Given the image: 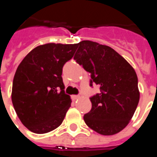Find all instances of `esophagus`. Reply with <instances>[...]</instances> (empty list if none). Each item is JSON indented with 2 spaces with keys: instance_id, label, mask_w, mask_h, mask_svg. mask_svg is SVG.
<instances>
[{
  "instance_id": "1",
  "label": "esophagus",
  "mask_w": 157,
  "mask_h": 157,
  "mask_svg": "<svg viewBox=\"0 0 157 157\" xmlns=\"http://www.w3.org/2000/svg\"><path fill=\"white\" fill-rule=\"evenodd\" d=\"M71 98H72V99H73V100H76V99H77V98H80V95H72L71 96Z\"/></svg>"
}]
</instances>
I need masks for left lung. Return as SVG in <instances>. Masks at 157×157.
Here are the masks:
<instances>
[{"instance_id": "8db88e82", "label": "left lung", "mask_w": 157, "mask_h": 157, "mask_svg": "<svg viewBox=\"0 0 157 157\" xmlns=\"http://www.w3.org/2000/svg\"><path fill=\"white\" fill-rule=\"evenodd\" d=\"M74 59L90 73V86L100 92L91 96L92 108L84 116L90 129L103 135H112L126 126L139 101L138 77L125 59L109 46L82 40Z\"/></svg>"}]
</instances>
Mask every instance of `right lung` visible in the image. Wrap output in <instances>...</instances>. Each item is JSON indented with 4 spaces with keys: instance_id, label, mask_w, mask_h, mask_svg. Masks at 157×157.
<instances>
[{
    "instance_id": "right-lung-1",
    "label": "right lung",
    "mask_w": 157,
    "mask_h": 157,
    "mask_svg": "<svg viewBox=\"0 0 157 157\" xmlns=\"http://www.w3.org/2000/svg\"><path fill=\"white\" fill-rule=\"evenodd\" d=\"M76 50V44H45L33 49L18 65L12 103L21 122L33 133L45 134L56 129L71 107L62 72Z\"/></svg>"
}]
</instances>
